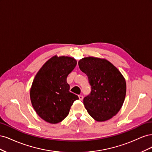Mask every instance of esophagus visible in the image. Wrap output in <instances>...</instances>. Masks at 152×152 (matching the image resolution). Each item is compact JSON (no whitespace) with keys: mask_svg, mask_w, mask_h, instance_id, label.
<instances>
[{"mask_svg":"<svg viewBox=\"0 0 152 152\" xmlns=\"http://www.w3.org/2000/svg\"><path fill=\"white\" fill-rule=\"evenodd\" d=\"M79 99H80V101H82V99H83V98H84L83 96H82V95H79Z\"/></svg>","mask_w":152,"mask_h":152,"instance_id":"obj_1","label":"esophagus"}]
</instances>
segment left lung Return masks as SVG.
I'll return each instance as SVG.
<instances>
[{
	"instance_id": "8db88e82",
	"label": "left lung",
	"mask_w": 152,
	"mask_h": 152,
	"mask_svg": "<svg viewBox=\"0 0 152 152\" xmlns=\"http://www.w3.org/2000/svg\"><path fill=\"white\" fill-rule=\"evenodd\" d=\"M88 77L89 95L84 98L87 112L95 121L112 118L122 108L126 94V82L121 72L106 59L86 57L78 62Z\"/></svg>"
}]
</instances>
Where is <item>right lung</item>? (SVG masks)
<instances>
[{
	"instance_id": "1",
	"label": "right lung",
	"mask_w": 152,
	"mask_h": 152,
	"mask_svg": "<svg viewBox=\"0 0 152 152\" xmlns=\"http://www.w3.org/2000/svg\"><path fill=\"white\" fill-rule=\"evenodd\" d=\"M76 65L73 58L55 55L37 73L30 91V100L37 114L45 122L54 124L61 122L79 99L69 91L66 82Z\"/></svg>"
}]
</instances>
